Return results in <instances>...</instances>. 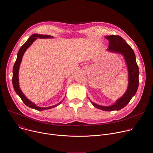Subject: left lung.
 I'll return each mask as SVG.
<instances>
[{
    "instance_id": "8db88e82",
    "label": "left lung",
    "mask_w": 153,
    "mask_h": 153,
    "mask_svg": "<svg viewBox=\"0 0 153 153\" xmlns=\"http://www.w3.org/2000/svg\"><path fill=\"white\" fill-rule=\"evenodd\" d=\"M105 38L109 41L108 48L107 51L123 55L128 70V87L125 93L112 105H98L89 100L94 107L100 110L105 111L120 110L127 105L137 91L139 70L136 62L134 52L126 41L119 35L107 36Z\"/></svg>"
}]
</instances>
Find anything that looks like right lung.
<instances>
[{"label": "right lung", "instance_id": "right-lung-1", "mask_svg": "<svg viewBox=\"0 0 153 153\" xmlns=\"http://www.w3.org/2000/svg\"><path fill=\"white\" fill-rule=\"evenodd\" d=\"M53 37V36L49 35H40V34H37V33H35V34L32 35V36H30L29 38V39L27 40L26 42L19 49V50L18 52V54H17L16 60L15 64H14V66H13V69L12 83H13L14 90H15L16 94L19 95V96L20 97L22 101L24 102V103L27 106H28L32 108H34L35 110H39V111L50 109V108H53L55 107H57L62 102V101H63V100L56 105L47 107H39V106L36 105V104H35L33 102H32L29 99H27L26 98V96L23 94V93L22 92V91L20 89L19 85V77H18L19 69V66H20V65H21V61L22 59L24 53H25L26 50L32 45V44L38 38H52Z\"/></svg>", "mask_w": 153, "mask_h": 153}]
</instances>
